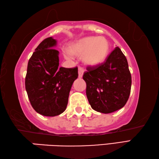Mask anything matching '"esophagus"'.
Wrapping results in <instances>:
<instances>
[{"label":"esophagus","mask_w":159,"mask_h":159,"mask_svg":"<svg viewBox=\"0 0 159 159\" xmlns=\"http://www.w3.org/2000/svg\"><path fill=\"white\" fill-rule=\"evenodd\" d=\"M83 73H84V69L81 68V67H80V68H78V76H79L80 78L82 77Z\"/></svg>","instance_id":"1"}]
</instances>
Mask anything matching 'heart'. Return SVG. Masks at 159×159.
<instances>
[{"label":"heart","instance_id":"obj_1","mask_svg":"<svg viewBox=\"0 0 159 159\" xmlns=\"http://www.w3.org/2000/svg\"><path fill=\"white\" fill-rule=\"evenodd\" d=\"M71 54L77 56L83 55V61L87 65L98 66L104 62L109 53L110 45L103 37H87L77 41L70 46ZM70 53L67 52L66 57L70 58Z\"/></svg>","mask_w":159,"mask_h":159}]
</instances>
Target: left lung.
I'll return each mask as SVG.
<instances>
[{"instance_id":"left-lung-1","label":"left lung","mask_w":159,"mask_h":159,"mask_svg":"<svg viewBox=\"0 0 159 159\" xmlns=\"http://www.w3.org/2000/svg\"><path fill=\"white\" fill-rule=\"evenodd\" d=\"M83 79L92 109L108 114L126 105L131 89V75L126 57L116 47L98 66L87 67Z\"/></svg>"}]
</instances>
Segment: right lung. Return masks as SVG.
Returning <instances> with one entry per match:
<instances>
[{
	"instance_id": "right-lung-1",
	"label": "right lung",
	"mask_w": 159,
	"mask_h": 159,
	"mask_svg": "<svg viewBox=\"0 0 159 159\" xmlns=\"http://www.w3.org/2000/svg\"><path fill=\"white\" fill-rule=\"evenodd\" d=\"M52 37L41 42L28 63L25 87L32 107L46 116L61 115L68 105L70 91L78 77L77 67L58 68L59 52Z\"/></svg>"
}]
</instances>
